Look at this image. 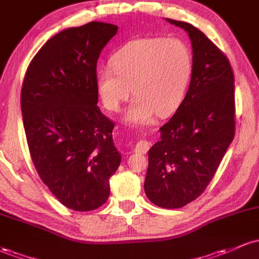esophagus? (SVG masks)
<instances>
[{
    "instance_id": "esophagus-1",
    "label": "esophagus",
    "mask_w": 259,
    "mask_h": 259,
    "mask_svg": "<svg viewBox=\"0 0 259 259\" xmlns=\"http://www.w3.org/2000/svg\"><path fill=\"white\" fill-rule=\"evenodd\" d=\"M149 147H151V143H149L148 141H138L137 144L135 146V152L136 153H142V154H144V153L148 152Z\"/></svg>"
}]
</instances>
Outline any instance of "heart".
I'll list each match as a JSON object with an SVG mask.
<instances>
[{
  "label": "heart",
  "mask_w": 259,
  "mask_h": 259,
  "mask_svg": "<svg viewBox=\"0 0 259 259\" xmlns=\"http://www.w3.org/2000/svg\"><path fill=\"white\" fill-rule=\"evenodd\" d=\"M110 68L97 70L96 81L105 107L118 111L132 93L124 122L151 124L155 113H173L184 97L191 75L188 47L177 38H137L127 41L111 57Z\"/></svg>",
  "instance_id": "b5f03b06"
}]
</instances>
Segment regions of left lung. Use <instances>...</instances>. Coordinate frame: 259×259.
Wrapping results in <instances>:
<instances>
[{
    "instance_id": "1",
    "label": "left lung",
    "mask_w": 259,
    "mask_h": 259,
    "mask_svg": "<svg viewBox=\"0 0 259 259\" xmlns=\"http://www.w3.org/2000/svg\"><path fill=\"white\" fill-rule=\"evenodd\" d=\"M165 21L188 33L193 68L184 100L148 152L144 191L157 206L179 208L204 193L233 140L235 79L226 55L201 30Z\"/></svg>"
}]
</instances>
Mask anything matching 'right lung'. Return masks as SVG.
I'll list each match as a JSON object with an SVG mask.
<instances>
[{
    "mask_svg": "<svg viewBox=\"0 0 259 259\" xmlns=\"http://www.w3.org/2000/svg\"><path fill=\"white\" fill-rule=\"evenodd\" d=\"M118 27L90 22L53 35L30 62L21 108L30 157L64 206L95 210L121 163L115 124L97 106L96 64Z\"/></svg>",
    "mask_w": 259,
    "mask_h": 259,
    "instance_id": "add662e5",
    "label": "right lung"
}]
</instances>
